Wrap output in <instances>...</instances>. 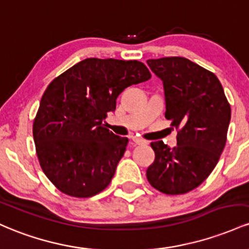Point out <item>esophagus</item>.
<instances>
[{
  "label": "esophagus",
  "instance_id": "obj_1",
  "mask_svg": "<svg viewBox=\"0 0 249 249\" xmlns=\"http://www.w3.org/2000/svg\"><path fill=\"white\" fill-rule=\"evenodd\" d=\"M132 140H133V142L135 144H144V143H146V141H144L143 139H140V138H138V136H132Z\"/></svg>",
  "mask_w": 249,
  "mask_h": 249
}]
</instances>
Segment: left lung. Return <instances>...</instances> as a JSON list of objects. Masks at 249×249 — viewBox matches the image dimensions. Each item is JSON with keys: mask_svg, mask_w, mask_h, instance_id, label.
<instances>
[{"mask_svg": "<svg viewBox=\"0 0 249 249\" xmlns=\"http://www.w3.org/2000/svg\"><path fill=\"white\" fill-rule=\"evenodd\" d=\"M147 63L163 83L164 116L178 130L174 148L162 141L150 143L155 160L147 178L164 194H185L216 166L227 140L231 106L219 79L188 58L162 57Z\"/></svg>", "mask_w": 249, "mask_h": 249, "instance_id": "left-lung-1", "label": "left lung"}]
</instances>
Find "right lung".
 <instances>
[{"label":"right lung","mask_w":249,"mask_h":249,"mask_svg":"<svg viewBox=\"0 0 249 249\" xmlns=\"http://www.w3.org/2000/svg\"><path fill=\"white\" fill-rule=\"evenodd\" d=\"M142 62L86 58L49 83L33 124L41 168L60 192L90 197L110 183L128 139L103 124L125 88L150 79Z\"/></svg>","instance_id":"add662e5"}]
</instances>
